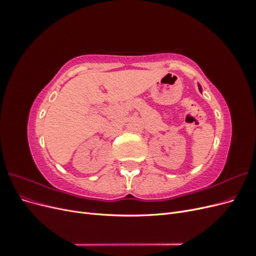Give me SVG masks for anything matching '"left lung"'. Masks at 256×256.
<instances>
[{
  "instance_id": "obj_1",
  "label": "left lung",
  "mask_w": 256,
  "mask_h": 256,
  "mask_svg": "<svg viewBox=\"0 0 256 256\" xmlns=\"http://www.w3.org/2000/svg\"><path fill=\"white\" fill-rule=\"evenodd\" d=\"M198 90H200V92H202V86H200V84H198Z\"/></svg>"
}]
</instances>
